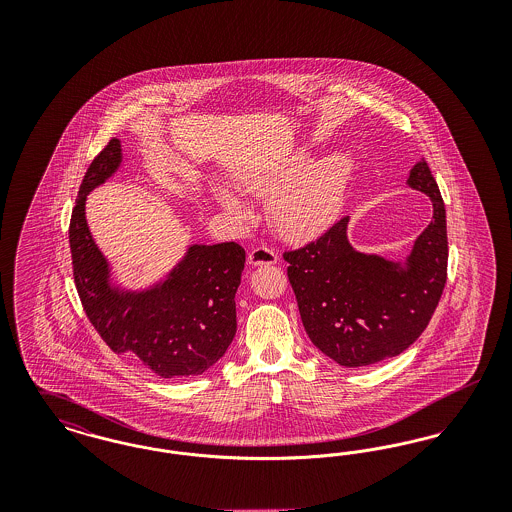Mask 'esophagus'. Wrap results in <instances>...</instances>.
Segmentation results:
<instances>
[{
	"label": "esophagus",
	"instance_id": "obj_1",
	"mask_svg": "<svg viewBox=\"0 0 512 512\" xmlns=\"http://www.w3.org/2000/svg\"><path fill=\"white\" fill-rule=\"evenodd\" d=\"M247 259H249V265H253V267H259V265H274V263L278 261V253H276L272 247L259 245V247L251 249V253H249Z\"/></svg>",
	"mask_w": 512,
	"mask_h": 512
}]
</instances>
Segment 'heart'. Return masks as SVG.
<instances>
[{"instance_id": "b5f03b06", "label": "heart", "mask_w": 512, "mask_h": 512, "mask_svg": "<svg viewBox=\"0 0 512 512\" xmlns=\"http://www.w3.org/2000/svg\"><path fill=\"white\" fill-rule=\"evenodd\" d=\"M307 165L301 155L268 171L247 172L242 188L255 197H269L268 215L280 236L303 242L318 236L340 215L353 163L345 153H334ZM220 203L238 219L247 217L244 203L230 192H220Z\"/></svg>"}]
</instances>
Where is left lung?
<instances>
[{
    "instance_id": "1",
    "label": "left lung",
    "mask_w": 512,
    "mask_h": 512,
    "mask_svg": "<svg viewBox=\"0 0 512 512\" xmlns=\"http://www.w3.org/2000/svg\"><path fill=\"white\" fill-rule=\"evenodd\" d=\"M409 186L434 203V219L416 238L409 267L355 251L345 234L347 217L317 240L284 251L305 332L338 365H374L403 353L438 307L447 282V224L424 159L414 165Z\"/></svg>"
}]
</instances>
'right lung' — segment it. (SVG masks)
Wrapping results in <instances>:
<instances>
[{"label":"right lung","instance_id":"obj_1","mask_svg":"<svg viewBox=\"0 0 512 512\" xmlns=\"http://www.w3.org/2000/svg\"><path fill=\"white\" fill-rule=\"evenodd\" d=\"M121 163V142L109 140L88 167L71 215L73 276L86 317L101 340L161 378L197 376L226 353L236 336L234 295L245 249L236 242L194 245L171 278L144 293H121L107 284V263L84 217L86 195Z\"/></svg>","mask_w":512,"mask_h":512}]
</instances>
